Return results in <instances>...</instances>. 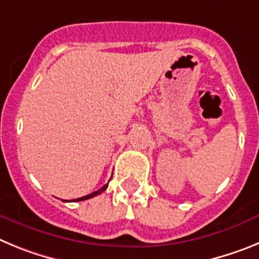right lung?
Here are the masks:
<instances>
[{"label": "right lung", "instance_id": "1", "mask_svg": "<svg viewBox=\"0 0 259 259\" xmlns=\"http://www.w3.org/2000/svg\"><path fill=\"white\" fill-rule=\"evenodd\" d=\"M107 185H109V183H107L106 185H104V187H102L101 189H98V191L93 192V193H91V194H87V196H84V197L76 198V200H72V201H84V200H88V198H92V197H95V196H98V194H101L102 192H104L105 189L107 188Z\"/></svg>", "mask_w": 259, "mask_h": 259}]
</instances>
